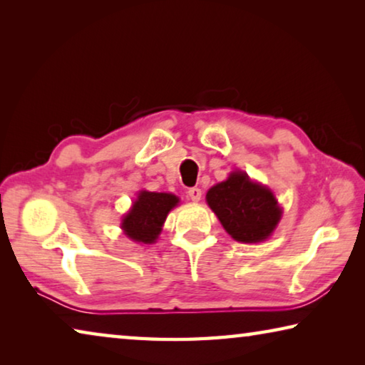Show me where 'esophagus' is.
<instances>
[{"instance_id":"obj_1","label":"esophagus","mask_w":365,"mask_h":365,"mask_svg":"<svg viewBox=\"0 0 365 365\" xmlns=\"http://www.w3.org/2000/svg\"><path fill=\"white\" fill-rule=\"evenodd\" d=\"M201 195H202V191L197 188V187H193V188H190L188 190V197L191 201H195V202H197L201 200Z\"/></svg>"}]
</instances>
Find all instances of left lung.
<instances>
[{
	"label": "left lung",
	"mask_w": 365,
	"mask_h": 365,
	"mask_svg": "<svg viewBox=\"0 0 365 365\" xmlns=\"http://www.w3.org/2000/svg\"><path fill=\"white\" fill-rule=\"evenodd\" d=\"M206 201L227 233L242 243L267 240L282 219L274 193L242 170L232 172L227 180L209 188Z\"/></svg>",
	"instance_id": "left-lung-1"
}]
</instances>
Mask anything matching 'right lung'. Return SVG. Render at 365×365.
Returning a JSON list of instances; mask_svg holds the SVG:
<instances>
[{
  "instance_id": "1",
  "label": "right lung",
  "mask_w": 365,
  "mask_h": 365,
  "mask_svg": "<svg viewBox=\"0 0 365 365\" xmlns=\"http://www.w3.org/2000/svg\"><path fill=\"white\" fill-rule=\"evenodd\" d=\"M178 205V197L172 193H156L141 190L125 215L120 228L128 238L137 243L151 245L163 232L164 220Z\"/></svg>"
}]
</instances>
